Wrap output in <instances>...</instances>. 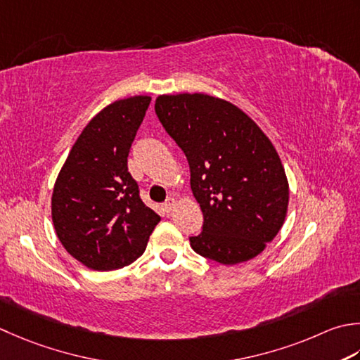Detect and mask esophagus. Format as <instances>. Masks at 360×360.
Returning <instances> with one entry per match:
<instances>
[{
  "instance_id": "obj_1",
  "label": "esophagus",
  "mask_w": 360,
  "mask_h": 360,
  "mask_svg": "<svg viewBox=\"0 0 360 360\" xmlns=\"http://www.w3.org/2000/svg\"><path fill=\"white\" fill-rule=\"evenodd\" d=\"M174 206H176L174 198H168V200L164 202V209L167 210V212H172Z\"/></svg>"
}]
</instances>
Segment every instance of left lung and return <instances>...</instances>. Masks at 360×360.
<instances>
[{
	"instance_id": "left-lung-1",
	"label": "left lung",
	"mask_w": 360,
	"mask_h": 360,
	"mask_svg": "<svg viewBox=\"0 0 360 360\" xmlns=\"http://www.w3.org/2000/svg\"><path fill=\"white\" fill-rule=\"evenodd\" d=\"M154 109L186 154L202 210L193 251L223 265L260 255L288 206L287 176L269 137L237 105L204 94L160 95Z\"/></svg>"
}]
</instances>
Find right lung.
Wrapping results in <instances>:
<instances>
[{
    "label": "right lung",
    "mask_w": 360,
    "mask_h": 360,
    "mask_svg": "<svg viewBox=\"0 0 360 360\" xmlns=\"http://www.w3.org/2000/svg\"><path fill=\"white\" fill-rule=\"evenodd\" d=\"M150 103L140 95L104 108L77 137L56 179V234L87 269L109 271L132 264L160 221L128 172L131 145Z\"/></svg>",
    "instance_id": "right-lung-1"
}]
</instances>
